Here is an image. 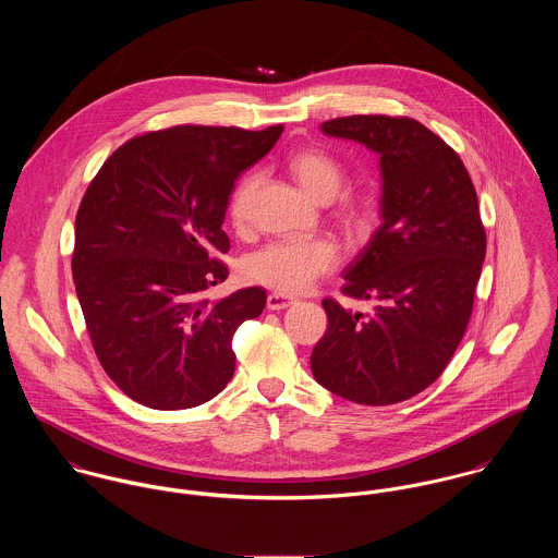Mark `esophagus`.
I'll return each instance as SVG.
<instances>
[{
	"label": "esophagus",
	"mask_w": 558,
	"mask_h": 558,
	"mask_svg": "<svg viewBox=\"0 0 558 558\" xmlns=\"http://www.w3.org/2000/svg\"><path fill=\"white\" fill-rule=\"evenodd\" d=\"M290 305H294V299H292V296H286V294H279V292H272V294H268V299H266V307H268L270 312L288 310Z\"/></svg>",
	"instance_id": "1"
}]
</instances>
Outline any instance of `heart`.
Masks as SVG:
<instances>
[{"mask_svg": "<svg viewBox=\"0 0 558 558\" xmlns=\"http://www.w3.org/2000/svg\"><path fill=\"white\" fill-rule=\"evenodd\" d=\"M292 175L303 186V191L316 202H330L339 195L345 171L343 167L324 150H301L288 162ZM257 186V175L251 173L240 180L230 197V219L232 226L244 232L251 221V199ZM350 226L363 223V213L359 208H345L343 213ZM339 262V248L328 239H286L277 240L262 251H257L248 266V279L268 286L286 294L307 292L319 277L330 272Z\"/></svg>", "mask_w": 558, "mask_h": 558, "instance_id": "obj_1", "label": "heart"}]
</instances>
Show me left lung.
Instances as JSON below:
<instances>
[{"label": "left lung", "instance_id": "obj_1", "mask_svg": "<svg viewBox=\"0 0 558 558\" xmlns=\"http://www.w3.org/2000/svg\"><path fill=\"white\" fill-rule=\"evenodd\" d=\"M322 131L380 157L383 226L341 288L376 307L354 314L324 299L312 372L339 398L398 403L445 372L466 332L485 257L477 191L458 153L412 118L345 116Z\"/></svg>", "mask_w": 558, "mask_h": 558}]
</instances>
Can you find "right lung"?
Listing matches in <instances>:
<instances>
[{
  "label": "right lung",
  "instance_id": "1",
  "mask_svg": "<svg viewBox=\"0 0 558 558\" xmlns=\"http://www.w3.org/2000/svg\"><path fill=\"white\" fill-rule=\"evenodd\" d=\"M283 126L182 124L129 140L102 162L75 219L73 279L105 374L155 410L195 408L234 376L232 337L264 288L210 303L230 275L223 219L244 169Z\"/></svg>",
  "mask_w": 558,
  "mask_h": 558
}]
</instances>
